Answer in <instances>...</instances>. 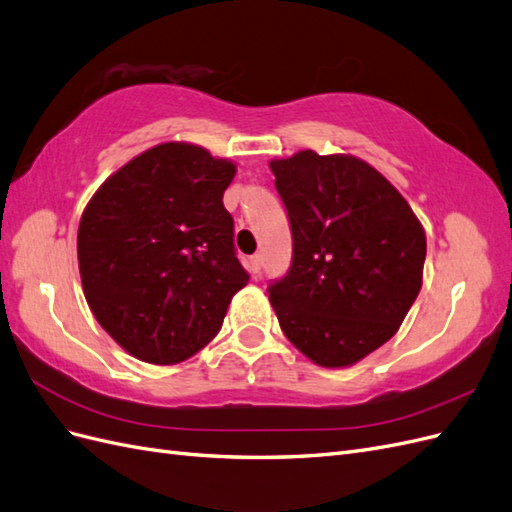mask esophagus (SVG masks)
Returning a JSON list of instances; mask_svg holds the SVG:
<instances>
[{
    "mask_svg": "<svg viewBox=\"0 0 512 512\" xmlns=\"http://www.w3.org/2000/svg\"><path fill=\"white\" fill-rule=\"evenodd\" d=\"M248 266H251V274L257 279V276L261 274V266H264V259H261V255H253L251 259H248Z\"/></svg>",
    "mask_w": 512,
    "mask_h": 512,
    "instance_id": "esophagus-1",
    "label": "esophagus"
}]
</instances>
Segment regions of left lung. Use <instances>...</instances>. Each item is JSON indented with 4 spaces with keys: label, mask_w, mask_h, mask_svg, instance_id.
<instances>
[{
    "label": "left lung",
    "mask_w": 512,
    "mask_h": 512,
    "mask_svg": "<svg viewBox=\"0 0 512 512\" xmlns=\"http://www.w3.org/2000/svg\"><path fill=\"white\" fill-rule=\"evenodd\" d=\"M270 169L294 261L270 285L281 330L317 367L345 369L397 334L422 287L427 236L410 203L367 160L300 150Z\"/></svg>",
    "instance_id": "obj_1"
}]
</instances>
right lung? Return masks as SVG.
I'll list each match as a JSON object with an SVG mask.
<instances>
[{
    "mask_svg": "<svg viewBox=\"0 0 512 512\" xmlns=\"http://www.w3.org/2000/svg\"><path fill=\"white\" fill-rule=\"evenodd\" d=\"M236 163L165 141L98 186L77 231L79 274L98 324L130 356L178 364L223 326L248 283L223 193Z\"/></svg>",
    "mask_w": 512,
    "mask_h": 512,
    "instance_id": "right-lung-1",
    "label": "right lung"
}]
</instances>
